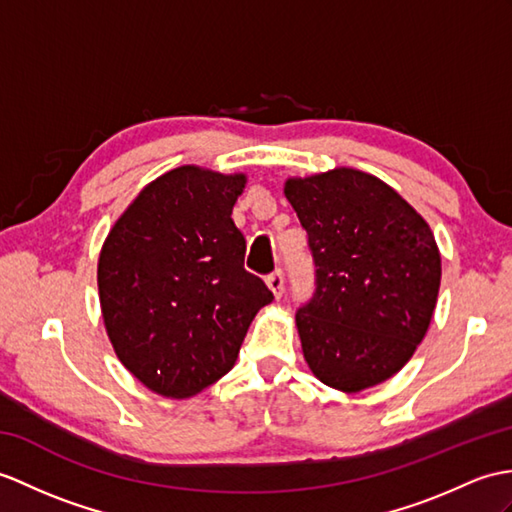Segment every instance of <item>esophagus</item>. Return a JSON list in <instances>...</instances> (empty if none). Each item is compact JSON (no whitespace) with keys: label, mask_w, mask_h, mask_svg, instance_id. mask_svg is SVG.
Here are the masks:
<instances>
[{"label":"esophagus","mask_w":512,"mask_h":512,"mask_svg":"<svg viewBox=\"0 0 512 512\" xmlns=\"http://www.w3.org/2000/svg\"><path fill=\"white\" fill-rule=\"evenodd\" d=\"M266 283H268V288L272 290V294L279 296L283 294V272L281 270H275V272H270V275L266 277Z\"/></svg>","instance_id":"34e87169"}]
</instances>
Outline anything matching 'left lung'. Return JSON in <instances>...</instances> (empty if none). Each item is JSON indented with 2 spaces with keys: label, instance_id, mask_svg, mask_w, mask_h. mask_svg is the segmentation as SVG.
<instances>
[{
  "label": "left lung",
  "instance_id": "1",
  "mask_svg": "<svg viewBox=\"0 0 512 512\" xmlns=\"http://www.w3.org/2000/svg\"><path fill=\"white\" fill-rule=\"evenodd\" d=\"M283 192L316 266L314 296L296 312L305 362L342 392L386 382L417 351L436 307L441 253L430 224L351 168L288 178Z\"/></svg>",
  "mask_w": 512,
  "mask_h": 512
}]
</instances>
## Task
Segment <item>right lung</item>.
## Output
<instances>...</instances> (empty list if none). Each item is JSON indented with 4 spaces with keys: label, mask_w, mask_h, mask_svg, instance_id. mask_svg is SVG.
Instances as JSON below:
<instances>
[{
    "label": "right lung",
    "mask_w": 512,
    "mask_h": 512,
    "mask_svg": "<svg viewBox=\"0 0 512 512\" xmlns=\"http://www.w3.org/2000/svg\"><path fill=\"white\" fill-rule=\"evenodd\" d=\"M244 174L183 165L141 189L98 261L106 334L141 384L185 399L227 375L272 292L231 218Z\"/></svg>",
    "instance_id": "obj_1"
}]
</instances>
